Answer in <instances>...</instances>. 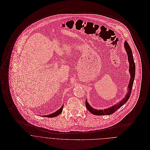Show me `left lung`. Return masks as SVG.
Instances as JSON below:
<instances>
[{"label": "left lung", "mask_w": 150, "mask_h": 150, "mask_svg": "<svg viewBox=\"0 0 150 150\" xmlns=\"http://www.w3.org/2000/svg\"><path fill=\"white\" fill-rule=\"evenodd\" d=\"M124 47L125 49V51L128 55V59L129 67V72L130 73V80L129 81V84L127 88V93L125 95V96L117 104H115L112 106L108 107L107 108L102 109V110H97L95 108H93L91 107L90 105L87 102V100H86V106L87 109L93 115H111L113 114L114 112H115L118 108H120L121 106H122L128 100L130 96L132 86L133 84L134 77H135V71H136V67L133 59V54L132 50L129 46L128 42L125 41L124 42Z\"/></svg>", "instance_id": "1"}]
</instances>
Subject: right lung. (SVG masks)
Wrapping results in <instances>:
<instances>
[{
	"label": "right lung",
	"mask_w": 150,
	"mask_h": 150,
	"mask_svg": "<svg viewBox=\"0 0 150 150\" xmlns=\"http://www.w3.org/2000/svg\"><path fill=\"white\" fill-rule=\"evenodd\" d=\"M63 107H64V105L62 106V107H61L59 110H58L57 111H56L55 112L51 113V114H48V115H43V117H49V118H52V117H57L58 115H59L63 110Z\"/></svg>",
	"instance_id": "add662e5"
}]
</instances>
